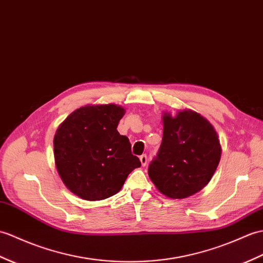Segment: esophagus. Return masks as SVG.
<instances>
[{
	"label": "esophagus",
	"mask_w": 263,
	"mask_h": 263,
	"mask_svg": "<svg viewBox=\"0 0 263 263\" xmlns=\"http://www.w3.org/2000/svg\"><path fill=\"white\" fill-rule=\"evenodd\" d=\"M140 161H141V164L144 167L146 163H148V157H146V155H142L140 156Z\"/></svg>",
	"instance_id": "1"
}]
</instances>
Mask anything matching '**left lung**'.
Listing matches in <instances>:
<instances>
[{"label":"left lung","mask_w":263,"mask_h":263,"mask_svg":"<svg viewBox=\"0 0 263 263\" xmlns=\"http://www.w3.org/2000/svg\"><path fill=\"white\" fill-rule=\"evenodd\" d=\"M162 142L149 164L148 174L161 194L186 198L199 192L214 175L221 144L214 127L192 109L173 117L163 113Z\"/></svg>","instance_id":"8db88e82"}]
</instances>
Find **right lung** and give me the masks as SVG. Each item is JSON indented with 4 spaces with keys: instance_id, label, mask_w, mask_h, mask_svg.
Returning a JSON list of instances; mask_svg holds the SVG:
<instances>
[{
    "instance_id": "1",
    "label": "right lung",
    "mask_w": 263,
    "mask_h": 263,
    "mask_svg": "<svg viewBox=\"0 0 263 263\" xmlns=\"http://www.w3.org/2000/svg\"><path fill=\"white\" fill-rule=\"evenodd\" d=\"M124 112L115 104L86 105L59 125L53 138L54 162L66 187L78 197H111L141 166L129 139L117 130Z\"/></svg>"
}]
</instances>
